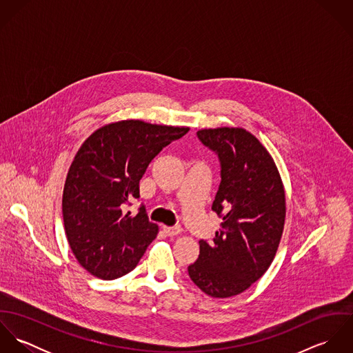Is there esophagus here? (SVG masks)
<instances>
[{
    "instance_id": "obj_1",
    "label": "esophagus",
    "mask_w": 353,
    "mask_h": 353,
    "mask_svg": "<svg viewBox=\"0 0 353 353\" xmlns=\"http://www.w3.org/2000/svg\"><path fill=\"white\" fill-rule=\"evenodd\" d=\"M163 230H164V232H165L168 236H175V235H178V234L182 232V227H181V225H172V227L164 225Z\"/></svg>"
}]
</instances>
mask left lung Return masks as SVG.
Here are the masks:
<instances>
[{"instance_id":"left-lung-1","label":"left lung","mask_w":353,"mask_h":353,"mask_svg":"<svg viewBox=\"0 0 353 353\" xmlns=\"http://www.w3.org/2000/svg\"><path fill=\"white\" fill-rule=\"evenodd\" d=\"M197 139L219 157L221 181L212 210L221 228L212 243L200 241L188 272L206 295L230 298L246 291L274 258L285 220L284 188L269 152L245 129H203Z\"/></svg>"}]
</instances>
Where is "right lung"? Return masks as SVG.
<instances>
[{"mask_svg": "<svg viewBox=\"0 0 353 353\" xmlns=\"http://www.w3.org/2000/svg\"><path fill=\"white\" fill-rule=\"evenodd\" d=\"M189 128L121 121L92 133L69 168L62 214L69 246L92 276L114 280L132 272L159 227L144 203L136 214L128 208L140 199V179L164 147Z\"/></svg>", "mask_w": 353, "mask_h": 353, "instance_id": "1", "label": "right lung"}]
</instances>
